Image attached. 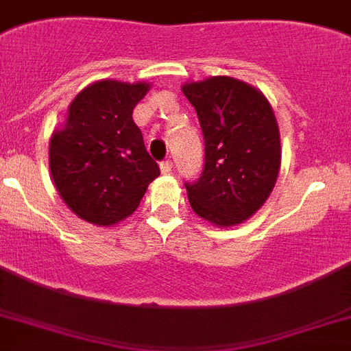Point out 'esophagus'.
Listing matches in <instances>:
<instances>
[{
    "instance_id": "obj_1",
    "label": "esophagus",
    "mask_w": 351,
    "mask_h": 351,
    "mask_svg": "<svg viewBox=\"0 0 351 351\" xmlns=\"http://www.w3.org/2000/svg\"><path fill=\"white\" fill-rule=\"evenodd\" d=\"M160 171L164 173V175H169L171 171H173V162L171 160L160 162Z\"/></svg>"
}]
</instances>
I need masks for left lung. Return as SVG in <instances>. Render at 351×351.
Listing matches in <instances>:
<instances>
[{"label": "left lung", "mask_w": 351, "mask_h": 351, "mask_svg": "<svg viewBox=\"0 0 351 351\" xmlns=\"http://www.w3.org/2000/svg\"><path fill=\"white\" fill-rule=\"evenodd\" d=\"M195 106L205 156L198 180L185 189L196 215L220 225L241 223L274 189L281 144L263 93L232 77H210L182 88Z\"/></svg>", "instance_id": "1"}]
</instances>
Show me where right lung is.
<instances>
[{
	"instance_id": "right-lung-1",
	"label": "right lung",
	"mask_w": 351,
	"mask_h": 351,
	"mask_svg": "<svg viewBox=\"0 0 351 351\" xmlns=\"http://www.w3.org/2000/svg\"><path fill=\"white\" fill-rule=\"evenodd\" d=\"M147 88L146 82H93L72 101L64 130L52 135L53 184L82 220L95 225L124 220L160 175L131 117Z\"/></svg>"
}]
</instances>
